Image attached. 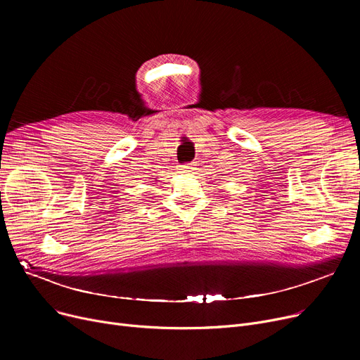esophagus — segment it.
<instances>
[{"instance_id": "esophagus-1", "label": "esophagus", "mask_w": 360, "mask_h": 360, "mask_svg": "<svg viewBox=\"0 0 360 360\" xmlns=\"http://www.w3.org/2000/svg\"><path fill=\"white\" fill-rule=\"evenodd\" d=\"M179 170H181V174H190L194 170V165L193 163H184V165H181Z\"/></svg>"}]
</instances>
